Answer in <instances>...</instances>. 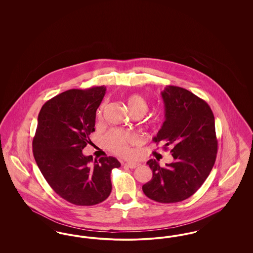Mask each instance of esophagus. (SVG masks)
Instances as JSON below:
<instances>
[{"label": "esophagus", "instance_id": "1", "mask_svg": "<svg viewBox=\"0 0 253 253\" xmlns=\"http://www.w3.org/2000/svg\"><path fill=\"white\" fill-rule=\"evenodd\" d=\"M138 165H139L138 163H134V162H127V163H125V164H124V166H125V167L130 169L136 168Z\"/></svg>", "mask_w": 253, "mask_h": 253}]
</instances>
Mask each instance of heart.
Returning <instances> with one entry per match:
<instances>
[{"label":"heart","mask_w":253,"mask_h":253,"mask_svg":"<svg viewBox=\"0 0 253 253\" xmlns=\"http://www.w3.org/2000/svg\"><path fill=\"white\" fill-rule=\"evenodd\" d=\"M128 107L134 116H142L148 111V104L143 96L140 95H131L127 98ZM105 107L103 103L97 112V120H102V113ZM135 141L134 135L131 132L121 130H111L105 135L104 142L109 150L121 157H128L131 155V145Z\"/></svg>","instance_id":"obj_1"}]
</instances>
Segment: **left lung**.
<instances>
[{
	"instance_id": "1",
	"label": "left lung",
	"mask_w": 253,
	"mask_h": 253,
	"mask_svg": "<svg viewBox=\"0 0 253 253\" xmlns=\"http://www.w3.org/2000/svg\"><path fill=\"white\" fill-rule=\"evenodd\" d=\"M161 96L165 121L154 141L164 143L165 150L169 146L174 161L162 168L156 159H150L147 164L153 177L142 190L159 203H176L202 186L215 163V123L209 104L184 88L167 85Z\"/></svg>"
}]
</instances>
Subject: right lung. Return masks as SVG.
Listing matches in <instances>:
<instances>
[{
  "label": "right lung",
  "instance_id": "obj_1",
  "mask_svg": "<svg viewBox=\"0 0 253 253\" xmlns=\"http://www.w3.org/2000/svg\"><path fill=\"white\" fill-rule=\"evenodd\" d=\"M105 91L104 86L71 89L47 100L39 113L32 143L37 165L54 192L74 205L104 201L112 191L111 171L121 167L115 157L90 164L91 157L83 154Z\"/></svg>",
  "mask_w": 253,
  "mask_h": 253
}]
</instances>
